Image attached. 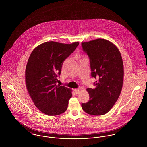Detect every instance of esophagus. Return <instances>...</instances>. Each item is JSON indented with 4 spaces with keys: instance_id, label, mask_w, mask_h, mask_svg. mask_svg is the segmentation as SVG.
<instances>
[{
    "instance_id": "obj_1",
    "label": "esophagus",
    "mask_w": 147,
    "mask_h": 147,
    "mask_svg": "<svg viewBox=\"0 0 147 147\" xmlns=\"http://www.w3.org/2000/svg\"><path fill=\"white\" fill-rule=\"evenodd\" d=\"M74 92H75V93H76V94H78L80 92V89H74Z\"/></svg>"
}]
</instances>
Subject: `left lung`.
<instances>
[{"label": "left lung", "instance_id": "left-lung-1", "mask_svg": "<svg viewBox=\"0 0 147 147\" xmlns=\"http://www.w3.org/2000/svg\"><path fill=\"white\" fill-rule=\"evenodd\" d=\"M82 46L90 59L91 77L96 80L95 89H86L90 100L82 107L88 114L103 115L111 109L122 90L124 76L122 56L118 48L105 39L82 42Z\"/></svg>", "mask_w": 147, "mask_h": 147}]
</instances>
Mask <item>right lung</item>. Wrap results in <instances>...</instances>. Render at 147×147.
<instances>
[{"label": "right lung", "instance_id": "1", "mask_svg": "<svg viewBox=\"0 0 147 147\" xmlns=\"http://www.w3.org/2000/svg\"><path fill=\"white\" fill-rule=\"evenodd\" d=\"M78 45L79 42H45L29 57L25 70L26 88L35 106L46 115H58L67 109L72 90L56 83L63 62Z\"/></svg>", "mask_w": 147, "mask_h": 147}]
</instances>
